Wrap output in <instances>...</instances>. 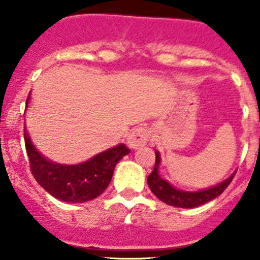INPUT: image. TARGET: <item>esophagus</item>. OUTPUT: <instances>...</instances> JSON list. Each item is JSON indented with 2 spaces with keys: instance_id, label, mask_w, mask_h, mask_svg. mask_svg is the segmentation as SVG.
Returning <instances> with one entry per match:
<instances>
[{
  "instance_id": "34e87169",
  "label": "esophagus",
  "mask_w": 260,
  "mask_h": 260,
  "mask_svg": "<svg viewBox=\"0 0 260 260\" xmlns=\"http://www.w3.org/2000/svg\"><path fill=\"white\" fill-rule=\"evenodd\" d=\"M150 132L146 127H137L131 129L127 136V145L129 149H138V147L146 145L149 140Z\"/></svg>"
}]
</instances>
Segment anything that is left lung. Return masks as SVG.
<instances>
[{"instance_id": "left-lung-1", "label": "left lung", "mask_w": 260, "mask_h": 260, "mask_svg": "<svg viewBox=\"0 0 260 260\" xmlns=\"http://www.w3.org/2000/svg\"><path fill=\"white\" fill-rule=\"evenodd\" d=\"M160 152L155 150V167L154 171L151 172L149 177H147V185H149L150 190L152 191L155 196L163 203L168 204L171 207L176 208H185V209H191V208L200 207L204 205L208 201L213 200L217 196H219L223 191L227 188V186L231 183L232 178L235 176V172L225 178L224 181L219 182L217 185L210 186L208 188H203V190L198 191H185L179 190V188L174 187L171 182L167 181L166 178L160 176Z\"/></svg>"}]
</instances>
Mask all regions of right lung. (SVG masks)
Returning a JSON list of instances; mask_svg holds the SVG:
<instances>
[{
  "label": "right lung",
  "instance_id": "1",
  "mask_svg": "<svg viewBox=\"0 0 260 260\" xmlns=\"http://www.w3.org/2000/svg\"><path fill=\"white\" fill-rule=\"evenodd\" d=\"M29 100L30 94L26 100V109ZM24 128L31 173L50 195L65 203L82 204L100 196L110 183L119 160L131 152L124 144H119L83 163H55L38 151L26 132V127Z\"/></svg>",
  "mask_w": 260,
  "mask_h": 260
}]
</instances>
